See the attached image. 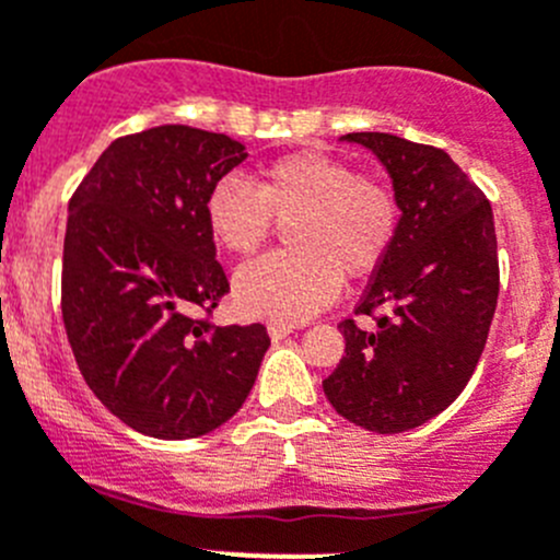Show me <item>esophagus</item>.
Instances as JSON below:
<instances>
[{
  "label": "esophagus",
  "mask_w": 560,
  "mask_h": 560,
  "mask_svg": "<svg viewBox=\"0 0 560 560\" xmlns=\"http://www.w3.org/2000/svg\"><path fill=\"white\" fill-rule=\"evenodd\" d=\"M268 334H270V339L279 341V339H284V336L292 334V325H287V323H270V325H268Z\"/></svg>",
  "instance_id": "obj_1"
}]
</instances>
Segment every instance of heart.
I'll use <instances>...</instances> for the list:
<instances>
[{
	"instance_id": "1",
	"label": "heart",
	"mask_w": 560,
	"mask_h": 560,
	"mask_svg": "<svg viewBox=\"0 0 560 560\" xmlns=\"http://www.w3.org/2000/svg\"><path fill=\"white\" fill-rule=\"evenodd\" d=\"M208 232L224 252L252 257L287 224L290 252L248 262L235 276L243 314L301 323L339 292L341 279L369 276L399 232V199L385 180L319 150L281 155L254 183L224 177L205 199Z\"/></svg>"
}]
</instances>
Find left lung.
Returning <instances> with one entry per match:
<instances>
[{
  "instance_id": "1",
  "label": "left lung",
  "mask_w": 560,
  "mask_h": 560,
  "mask_svg": "<svg viewBox=\"0 0 560 560\" xmlns=\"http://www.w3.org/2000/svg\"><path fill=\"white\" fill-rule=\"evenodd\" d=\"M394 180L399 232L355 314L341 319L345 355L323 380L339 416L396 435L446 410L476 372L498 306V237L490 199L432 144L347 133Z\"/></svg>"
}]
</instances>
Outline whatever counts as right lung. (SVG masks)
Listing matches in <instances>:
<instances>
[{
  "mask_svg": "<svg viewBox=\"0 0 560 560\" xmlns=\"http://www.w3.org/2000/svg\"><path fill=\"white\" fill-rule=\"evenodd\" d=\"M243 159L226 133L159 125L114 139L70 197L65 334L92 394L142 435L186 441L230 421L270 347L265 325L210 319L230 281L205 199Z\"/></svg>",
  "mask_w": 560,
  "mask_h": 560,
  "instance_id": "obj_1",
  "label": "right lung"
}]
</instances>
